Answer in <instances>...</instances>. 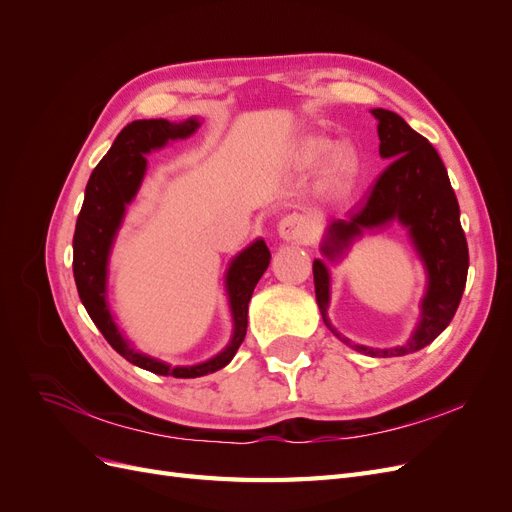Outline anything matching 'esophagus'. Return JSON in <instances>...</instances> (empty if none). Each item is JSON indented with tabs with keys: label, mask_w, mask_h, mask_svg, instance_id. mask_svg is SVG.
<instances>
[{
	"label": "esophagus",
	"mask_w": 512,
	"mask_h": 512,
	"mask_svg": "<svg viewBox=\"0 0 512 512\" xmlns=\"http://www.w3.org/2000/svg\"><path fill=\"white\" fill-rule=\"evenodd\" d=\"M277 232L284 241L292 243H305L309 241V224L301 213H288L277 224Z\"/></svg>",
	"instance_id": "esophagus-1"
}]
</instances>
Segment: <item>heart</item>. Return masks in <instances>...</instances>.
<instances>
[{"label": "heart", "instance_id": "1", "mask_svg": "<svg viewBox=\"0 0 512 512\" xmlns=\"http://www.w3.org/2000/svg\"><path fill=\"white\" fill-rule=\"evenodd\" d=\"M329 149H331L329 143H324V141H307L303 145L301 156H303L305 162H316V160L327 156ZM354 175H356V162H354V158L348 156V153H344V151L342 153H335L331 164H329V177H331V181L335 185H339V188H344V185H348L354 179Z\"/></svg>", "mask_w": 512, "mask_h": 512}]
</instances>
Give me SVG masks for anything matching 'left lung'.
<instances>
[{
	"label": "left lung",
	"mask_w": 512,
	"mask_h": 512,
	"mask_svg": "<svg viewBox=\"0 0 512 512\" xmlns=\"http://www.w3.org/2000/svg\"><path fill=\"white\" fill-rule=\"evenodd\" d=\"M371 115L378 119L380 156L391 164L346 220L331 222L320 250L329 260H337L369 230L391 222L406 226L427 271L421 320L404 346L380 350L352 344L329 322L331 277L322 260H314L316 301L324 324L344 344L369 356H404L429 346L451 324L468 280V241L459 222L457 196L438 151L397 113L374 108Z\"/></svg>",
	"instance_id": "1"
}]
</instances>
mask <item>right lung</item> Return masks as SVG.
Returning a JSON list of instances; mask_svg holds the SVG:
<instances>
[{
	"mask_svg": "<svg viewBox=\"0 0 512 512\" xmlns=\"http://www.w3.org/2000/svg\"><path fill=\"white\" fill-rule=\"evenodd\" d=\"M198 126L200 121L196 117L181 123H170L166 119H138L128 123L87 181L85 200L79 220H76L72 241L76 290H79L89 318L94 320L106 342L132 365L173 378L207 376L232 361L247 333V305H250L252 292L271 262V252L262 239L254 241L239 256L232 258L226 271V292L235 331H232L230 344L205 363L170 367L164 361L134 350L128 344V339H123L119 333L106 301L108 256H111V247L123 222V215H126V207L132 203L143 183L147 168L145 153L164 147L168 141L188 138L198 130Z\"/></svg>",
	"mask_w": 512,
	"mask_h": 512,
	"instance_id": "right-lung-1",
	"label": "right lung"
}]
</instances>
